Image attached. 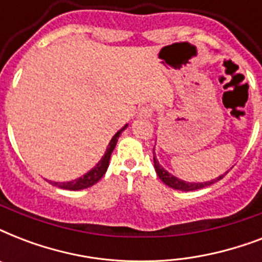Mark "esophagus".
I'll list each match as a JSON object with an SVG mask.
<instances>
[{"instance_id":"esophagus-1","label":"esophagus","mask_w":262,"mask_h":262,"mask_svg":"<svg viewBox=\"0 0 262 262\" xmlns=\"http://www.w3.org/2000/svg\"><path fill=\"white\" fill-rule=\"evenodd\" d=\"M152 114H154V110L151 107H141L139 110V117H144V118H151Z\"/></svg>"}]
</instances>
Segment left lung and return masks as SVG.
Instances as JSON below:
<instances>
[{"label":"left lung","instance_id":"8db88e82","mask_svg":"<svg viewBox=\"0 0 262 262\" xmlns=\"http://www.w3.org/2000/svg\"><path fill=\"white\" fill-rule=\"evenodd\" d=\"M154 167H155L156 174H158V177H159L162 182L166 183L168 187L175 189V190H182V191H194V190H199V189H203V187L209 186V185H212V183L220 181V179L223 178L224 175L228 172L226 171L223 175H219L217 178L207 181V182H187V181L177 178L175 175H172L171 172H168L167 170H166V168L159 163V160L156 159L155 148H154Z\"/></svg>","mask_w":262,"mask_h":262}]
</instances>
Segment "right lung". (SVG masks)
<instances>
[{"label":"right lung","mask_w":262,"mask_h":262,"mask_svg":"<svg viewBox=\"0 0 262 262\" xmlns=\"http://www.w3.org/2000/svg\"><path fill=\"white\" fill-rule=\"evenodd\" d=\"M126 127L127 123L123 127H121V129L113 136V139L110 140V143L107 145V149L106 152H104V155L102 156V159L99 160L98 163H96V166H94V167L91 168L90 171L85 172L83 177L73 179V181H68V182H54V181H50V183H53V185L57 187H61V189H67V190H83V189H87V187L92 186V185H95L96 182H99V179L106 174L108 163H110L111 154H113L115 145H117L118 137Z\"/></svg>","instance_id":"add662e5"}]
</instances>
